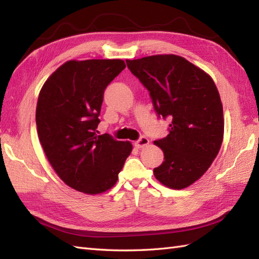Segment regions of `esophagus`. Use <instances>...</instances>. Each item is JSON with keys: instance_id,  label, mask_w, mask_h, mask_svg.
Segmentation results:
<instances>
[{"instance_id": "obj_1", "label": "esophagus", "mask_w": 259, "mask_h": 259, "mask_svg": "<svg viewBox=\"0 0 259 259\" xmlns=\"http://www.w3.org/2000/svg\"><path fill=\"white\" fill-rule=\"evenodd\" d=\"M147 145H149V139H148L147 137H141V138L138 141L135 142V146L137 148H144Z\"/></svg>"}]
</instances>
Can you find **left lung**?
I'll return each mask as SVG.
<instances>
[{"instance_id": "left-lung-1", "label": "left lung", "mask_w": 259, "mask_h": 259, "mask_svg": "<svg viewBox=\"0 0 259 259\" xmlns=\"http://www.w3.org/2000/svg\"><path fill=\"white\" fill-rule=\"evenodd\" d=\"M125 62L149 91L159 117L171 119L169 135L153 142L164 156L153 175L168 188H187L211 166L223 144L224 112L217 87L205 71L175 54Z\"/></svg>"}]
</instances>
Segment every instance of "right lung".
Returning a JSON list of instances; mask_svg holds the SVG:
<instances>
[{"mask_svg":"<svg viewBox=\"0 0 259 259\" xmlns=\"http://www.w3.org/2000/svg\"><path fill=\"white\" fill-rule=\"evenodd\" d=\"M124 68L119 59L70 60L38 95L36 130L48 160L64 184L83 194L111 189L133 151L129 141L97 135L104 89Z\"/></svg>","mask_w":259,"mask_h":259,"instance_id":"1","label":"right lung"}]
</instances>
